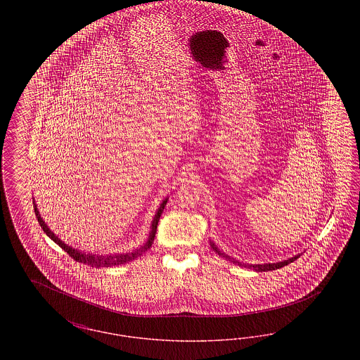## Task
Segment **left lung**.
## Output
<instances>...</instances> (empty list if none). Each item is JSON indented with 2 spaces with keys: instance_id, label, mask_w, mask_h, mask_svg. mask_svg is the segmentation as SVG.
I'll return each mask as SVG.
<instances>
[{
  "instance_id": "obj_1",
  "label": "left lung",
  "mask_w": 360,
  "mask_h": 360,
  "mask_svg": "<svg viewBox=\"0 0 360 360\" xmlns=\"http://www.w3.org/2000/svg\"><path fill=\"white\" fill-rule=\"evenodd\" d=\"M210 247L213 248V251L216 252V254H219L220 257H225V259H231V257H228L226 254H224L221 252L219 248H217V245L213 243V241H210ZM300 255H295V257H290V259H288V260H283V262H278V263H264V264H244V263H241V262H235V263H238L239 266H245V267H250V269H252V270H255V271H271V270H276V269H281V267H283V266H288L289 263L291 262H294L295 259H298Z\"/></svg>"
}]
</instances>
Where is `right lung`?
<instances>
[{
    "instance_id": "1",
    "label": "right lung",
    "mask_w": 360,
    "mask_h": 360,
    "mask_svg": "<svg viewBox=\"0 0 360 360\" xmlns=\"http://www.w3.org/2000/svg\"><path fill=\"white\" fill-rule=\"evenodd\" d=\"M166 204H167V198L163 200V202L158 207L154 220H153V223H151V231H150L148 239H147V241H146L143 245H140L139 248L131 251V252L113 254V255H98V254L94 255V254H86V252H81L79 250H75V248L70 247L65 241H62V240L59 239V238L52 232L51 229L47 226V224L43 221V219H41V216H40V213H39V210H37V206L34 204V209L37 221L40 224V226L43 228V231L46 232V235H47L52 241H55L62 250H65L74 260H77V262H79V263H84V264H87V266H90V267H96V269H97V267H112V266L125 264V263H128V262L136 259V257H140V255H143L147 250H150V247H151L153 243H154L156 226H158L159 219H160V216H162V213H163V209H165Z\"/></svg>"
}]
</instances>
